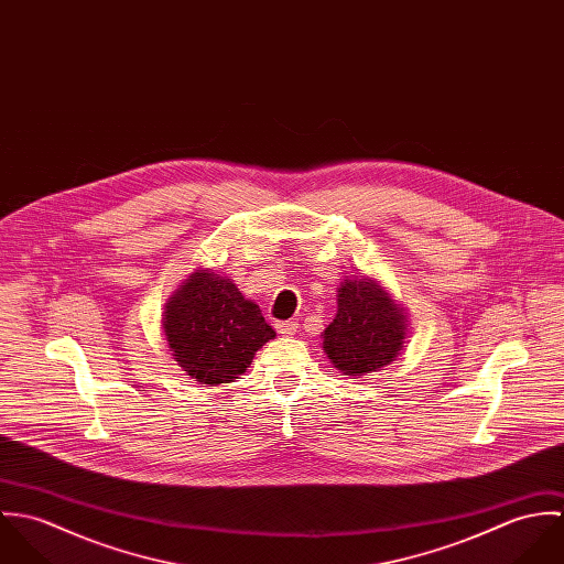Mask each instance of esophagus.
Listing matches in <instances>:
<instances>
[{"instance_id":"34e87169","label":"esophagus","mask_w":564,"mask_h":564,"mask_svg":"<svg viewBox=\"0 0 564 564\" xmlns=\"http://www.w3.org/2000/svg\"><path fill=\"white\" fill-rule=\"evenodd\" d=\"M297 325H300L297 322H275V329L282 336H291V334L297 332Z\"/></svg>"}]
</instances>
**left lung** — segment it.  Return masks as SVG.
I'll use <instances>...</instances> for the list:
<instances>
[{
	"instance_id": "8db88e82",
	"label": "left lung",
	"mask_w": 564,
	"mask_h": 564,
	"mask_svg": "<svg viewBox=\"0 0 564 564\" xmlns=\"http://www.w3.org/2000/svg\"><path fill=\"white\" fill-rule=\"evenodd\" d=\"M405 317L371 280H347L338 289V311L323 332V347L347 376L380 371L400 354Z\"/></svg>"
}]
</instances>
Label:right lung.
<instances>
[{
  "instance_id": "add662e5",
  "label": "right lung",
  "mask_w": 564,
  "mask_h": 564,
  "mask_svg": "<svg viewBox=\"0 0 564 564\" xmlns=\"http://www.w3.org/2000/svg\"><path fill=\"white\" fill-rule=\"evenodd\" d=\"M164 334L175 362L197 382L228 384L275 336L260 308L213 271H195L169 300Z\"/></svg>"
}]
</instances>
